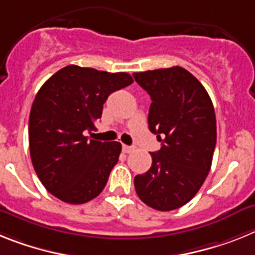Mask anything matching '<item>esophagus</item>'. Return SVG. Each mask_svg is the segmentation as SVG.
<instances>
[{"label": "esophagus", "instance_id": "1", "mask_svg": "<svg viewBox=\"0 0 255 255\" xmlns=\"http://www.w3.org/2000/svg\"><path fill=\"white\" fill-rule=\"evenodd\" d=\"M122 149H123V151H125V152H127V154H128V152H130V151H133V150H134V147H133V146H128V145H123V146H122Z\"/></svg>", "mask_w": 255, "mask_h": 255}]
</instances>
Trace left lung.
Listing matches in <instances>:
<instances>
[{"label": "left lung", "instance_id": "8db88e82", "mask_svg": "<svg viewBox=\"0 0 255 255\" xmlns=\"http://www.w3.org/2000/svg\"><path fill=\"white\" fill-rule=\"evenodd\" d=\"M151 97L149 129L161 141L150 169L134 177L138 198L168 212L187 204L204 183L217 142L216 113L204 86L181 66L133 73Z\"/></svg>", "mask_w": 255, "mask_h": 255}]
</instances>
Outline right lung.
Masks as SVG:
<instances>
[{
  "label": "right lung",
  "mask_w": 255,
  "mask_h": 255,
  "mask_svg": "<svg viewBox=\"0 0 255 255\" xmlns=\"http://www.w3.org/2000/svg\"><path fill=\"white\" fill-rule=\"evenodd\" d=\"M133 82L128 73L68 65L43 83L29 115V150L48 192L69 204L100 195L122 151L121 142L86 136L112 92Z\"/></svg>",
  "instance_id": "add662e5"
}]
</instances>
